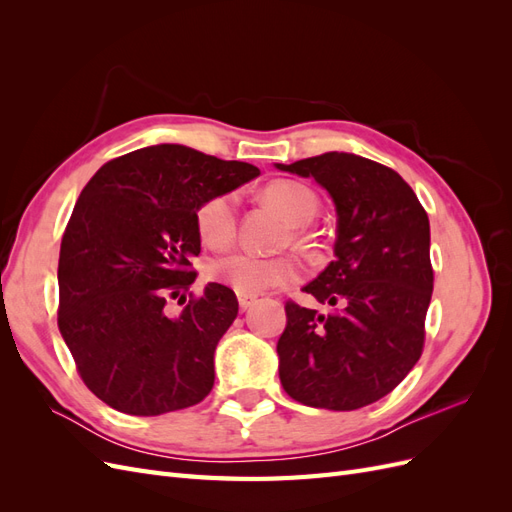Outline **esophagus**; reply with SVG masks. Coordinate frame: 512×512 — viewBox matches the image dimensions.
I'll return each mask as SVG.
<instances>
[{
  "mask_svg": "<svg viewBox=\"0 0 512 512\" xmlns=\"http://www.w3.org/2000/svg\"><path fill=\"white\" fill-rule=\"evenodd\" d=\"M256 299V294H239V307L245 312V309H250L256 303Z\"/></svg>",
  "mask_w": 512,
  "mask_h": 512,
  "instance_id": "esophagus-1",
  "label": "esophagus"
}]
</instances>
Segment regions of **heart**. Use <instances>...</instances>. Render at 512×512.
Masks as SVG:
<instances>
[{
	"instance_id": "b5f03b06",
	"label": "heart",
	"mask_w": 512,
	"mask_h": 512,
	"mask_svg": "<svg viewBox=\"0 0 512 512\" xmlns=\"http://www.w3.org/2000/svg\"><path fill=\"white\" fill-rule=\"evenodd\" d=\"M265 196L297 226L312 222L318 211L316 194L305 183L292 179L271 181ZM196 230L209 247H228L237 235V196L224 192L207 198L196 211ZM207 275L239 294H258L267 288L299 282L301 265L292 256H258L239 250L213 258L207 265Z\"/></svg>"
}]
</instances>
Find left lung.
I'll list each match as a JSON object with an SVG mask.
<instances>
[{"label":"left lung","mask_w":512,"mask_h":512,"mask_svg":"<svg viewBox=\"0 0 512 512\" xmlns=\"http://www.w3.org/2000/svg\"><path fill=\"white\" fill-rule=\"evenodd\" d=\"M275 166L314 177L337 211L335 260L303 288L337 309L322 316L286 303L277 342L284 391L337 412L374 404L423 354L433 290L427 213L393 168L354 153Z\"/></svg>","instance_id":"obj_1"}]
</instances>
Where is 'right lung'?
<instances>
[{
    "label": "right lung",
    "mask_w": 512,
    "mask_h": 512,
    "mask_svg": "<svg viewBox=\"0 0 512 512\" xmlns=\"http://www.w3.org/2000/svg\"><path fill=\"white\" fill-rule=\"evenodd\" d=\"M183 145L106 162L76 200L59 250L61 337L87 389L106 406L158 416L196 406L215 380V346L237 318L235 292L196 280V211L258 177ZM186 303L168 317L165 303Z\"/></svg>",
    "instance_id": "right-lung-1"
}]
</instances>
